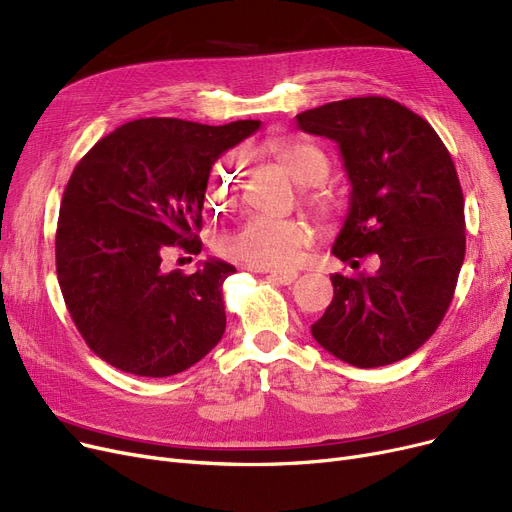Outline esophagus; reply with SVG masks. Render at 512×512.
<instances>
[{
  "label": "esophagus",
  "mask_w": 512,
  "mask_h": 512,
  "mask_svg": "<svg viewBox=\"0 0 512 512\" xmlns=\"http://www.w3.org/2000/svg\"><path fill=\"white\" fill-rule=\"evenodd\" d=\"M256 273H266V279L277 283V285H291L298 279L296 271H256Z\"/></svg>",
  "instance_id": "1"
}]
</instances>
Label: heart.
Masks as SVG:
<instances>
[{
	"instance_id": "heart-1",
	"label": "heart",
	"mask_w": 512,
	"mask_h": 512,
	"mask_svg": "<svg viewBox=\"0 0 512 512\" xmlns=\"http://www.w3.org/2000/svg\"><path fill=\"white\" fill-rule=\"evenodd\" d=\"M275 160L287 170L289 177L298 185H316L329 173L327 156L306 139H285L273 150ZM235 179V177H233ZM231 170H221L214 185L212 198L221 200L231 191ZM304 200L316 212H331V196L325 189H306ZM312 229L304 218H273L254 214L239 227L223 237V252L254 269H273L285 266L298 256V252L310 243Z\"/></svg>"
}]
</instances>
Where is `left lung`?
Returning <instances> with one entry per match:
<instances>
[{
  "instance_id": "1",
  "label": "left lung",
  "mask_w": 512,
  "mask_h": 512,
  "mask_svg": "<svg viewBox=\"0 0 512 512\" xmlns=\"http://www.w3.org/2000/svg\"><path fill=\"white\" fill-rule=\"evenodd\" d=\"M296 118L339 145L352 185L331 252L352 269L379 260L373 275H331L333 300L312 335L352 367H385L419 350L454 298L467 250L454 162L427 120L389 97H350Z\"/></svg>"
}]
</instances>
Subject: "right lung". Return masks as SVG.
Masks as SVG:
<instances>
[{"instance_id": "1", "label": "right lung", "mask_w": 512, "mask_h": 512, "mask_svg": "<svg viewBox=\"0 0 512 512\" xmlns=\"http://www.w3.org/2000/svg\"><path fill=\"white\" fill-rule=\"evenodd\" d=\"M258 127L139 118L72 170L56 229L58 283L85 344L112 367L170 377L221 342L223 281L235 266L208 260L185 275L162 271V260L173 248L200 254L210 168Z\"/></svg>"}]
</instances>
